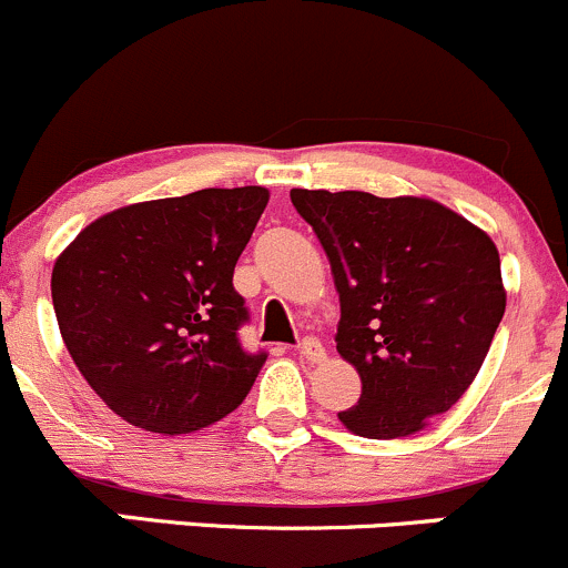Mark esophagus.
I'll return each instance as SVG.
<instances>
[{
    "label": "esophagus",
    "mask_w": 568,
    "mask_h": 568,
    "mask_svg": "<svg viewBox=\"0 0 568 568\" xmlns=\"http://www.w3.org/2000/svg\"><path fill=\"white\" fill-rule=\"evenodd\" d=\"M300 354L305 359H311V363H321V359L326 357V348H324V343L318 341V337H313V335H307L305 341L300 343Z\"/></svg>",
    "instance_id": "34e87169"
}]
</instances>
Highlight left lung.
<instances>
[{
    "instance_id": "left-lung-1",
    "label": "left lung",
    "mask_w": 568,
    "mask_h": 568,
    "mask_svg": "<svg viewBox=\"0 0 568 568\" xmlns=\"http://www.w3.org/2000/svg\"><path fill=\"white\" fill-rule=\"evenodd\" d=\"M291 203L329 257L337 352L363 379L337 417L371 439L420 432L473 385L506 313L497 247L426 197L291 189Z\"/></svg>"
}]
</instances>
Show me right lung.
I'll return each mask as SVG.
<instances>
[{
	"label": "right lung",
	"instance_id": "1",
	"mask_svg": "<svg viewBox=\"0 0 568 568\" xmlns=\"http://www.w3.org/2000/svg\"><path fill=\"white\" fill-rule=\"evenodd\" d=\"M266 203L263 186H239L125 205L57 257L62 341L125 423L189 434L247 398L266 352L242 346L250 311L233 268Z\"/></svg>",
	"mask_w": 568,
	"mask_h": 568
}]
</instances>
